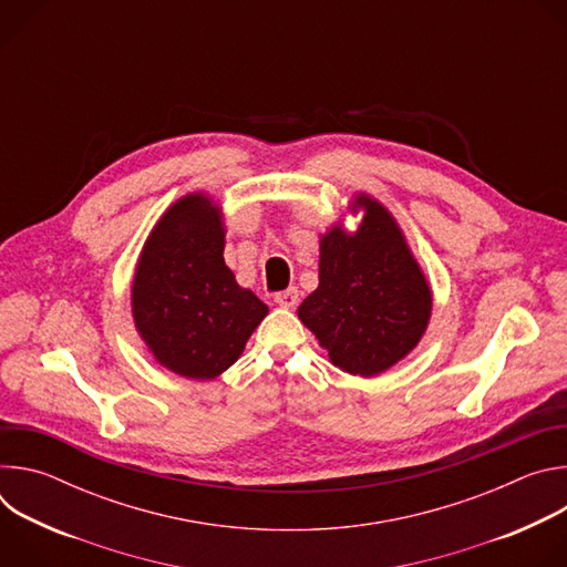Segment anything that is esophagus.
<instances>
[{"label":"esophagus","instance_id":"obj_1","mask_svg":"<svg viewBox=\"0 0 567 567\" xmlns=\"http://www.w3.org/2000/svg\"><path fill=\"white\" fill-rule=\"evenodd\" d=\"M280 307H287V309H291V307H296V302H298V289L296 287H289V289H285V291H280V293H276V298H274Z\"/></svg>","mask_w":567,"mask_h":567}]
</instances>
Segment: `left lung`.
<instances>
[{"label":"left lung","mask_w":567,"mask_h":567,"mask_svg":"<svg viewBox=\"0 0 567 567\" xmlns=\"http://www.w3.org/2000/svg\"><path fill=\"white\" fill-rule=\"evenodd\" d=\"M363 221L320 237L318 287L298 318L343 372L374 377L406 357L426 332L433 296L392 215L357 195Z\"/></svg>","instance_id":"1"}]
</instances>
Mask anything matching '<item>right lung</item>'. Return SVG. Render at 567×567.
<instances>
[{
	"mask_svg": "<svg viewBox=\"0 0 567 567\" xmlns=\"http://www.w3.org/2000/svg\"><path fill=\"white\" fill-rule=\"evenodd\" d=\"M134 326L154 359L186 379L230 368L269 307L224 262L221 213L186 195L156 221L132 285Z\"/></svg>",
	"mask_w": 567,
	"mask_h": 567,
	"instance_id": "obj_1",
	"label": "right lung"
}]
</instances>
